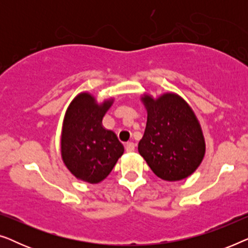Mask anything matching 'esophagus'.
<instances>
[{
  "instance_id": "esophagus-1",
  "label": "esophagus",
  "mask_w": 248,
  "mask_h": 248,
  "mask_svg": "<svg viewBox=\"0 0 248 248\" xmlns=\"http://www.w3.org/2000/svg\"><path fill=\"white\" fill-rule=\"evenodd\" d=\"M125 150H126V152H133L135 150V144L133 142H127L126 145H125Z\"/></svg>"
}]
</instances>
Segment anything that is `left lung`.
Here are the masks:
<instances>
[{"label":"left lung","instance_id":"8db88e82","mask_svg":"<svg viewBox=\"0 0 248 248\" xmlns=\"http://www.w3.org/2000/svg\"><path fill=\"white\" fill-rule=\"evenodd\" d=\"M148 111L147 126L139 152L158 177L176 182L196 170L205 154L198 118L188 104L176 93L158 99L142 97Z\"/></svg>","mask_w":248,"mask_h":248}]
</instances>
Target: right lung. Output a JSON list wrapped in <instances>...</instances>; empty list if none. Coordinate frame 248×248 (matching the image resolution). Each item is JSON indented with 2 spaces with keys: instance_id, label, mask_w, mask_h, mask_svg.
<instances>
[{
  "instance_id": "add662e5",
  "label": "right lung",
  "mask_w": 248,
  "mask_h": 248,
  "mask_svg": "<svg viewBox=\"0 0 248 248\" xmlns=\"http://www.w3.org/2000/svg\"><path fill=\"white\" fill-rule=\"evenodd\" d=\"M111 104L113 99L99 105L90 93H82L72 100L64 117L62 159L77 178L90 184L104 181L124 152L116 134L101 125Z\"/></svg>"
}]
</instances>
